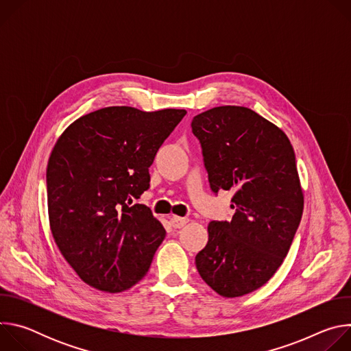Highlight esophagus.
Wrapping results in <instances>:
<instances>
[{
    "instance_id": "34e87169",
    "label": "esophagus",
    "mask_w": 351,
    "mask_h": 351,
    "mask_svg": "<svg viewBox=\"0 0 351 351\" xmlns=\"http://www.w3.org/2000/svg\"><path fill=\"white\" fill-rule=\"evenodd\" d=\"M187 222H189L187 218H182V217H172V218H171V225H172L175 229L183 228Z\"/></svg>"
}]
</instances>
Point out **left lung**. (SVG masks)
<instances>
[{"label":"left lung","instance_id":"8db88e82","mask_svg":"<svg viewBox=\"0 0 351 351\" xmlns=\"http://www.w3.org/2000/svg\"><path fill=\"white\" fill-rule=\"evenodd\" d=\"M214 193L233 191L230 222L213 221L195 256L203 280L222 297L265 285L282 265L304 208L286 133L253 110L223 106L191 121Z\"/></svg>","mask_w":351,"mask_h":351}]
</instances>
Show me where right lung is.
Masks as SVG:
<instances>
[{
    "instance_id": "right-lung-1",
    "label": "right lung",
    "mask_w": 351,
    "mask_h": 351,
    "mask_svg": "<svg viewBox=\"0 0 351 351\" xmlns=\"http://www.w3.org/2000/svg\"><path fill=\"white\" fill-rule=\"evenodd\" d=\"M184 110L107 107L58 137L47 165L48 221L65 261L88 286L121 293L148 272L165 237L143 204L148 168Z\"/></svg>"
}]
</instances>
